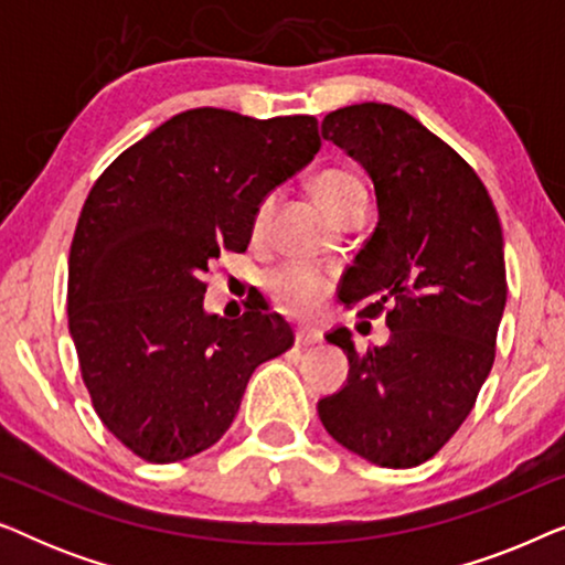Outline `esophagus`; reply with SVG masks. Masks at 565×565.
<instances>
[{
  "mask_svg": "<svg viewBox=\"0 0 565 565\" xmlns=\"http://www.w3.org/2000/svg\"><path fill=\"white\" fill-rule=\"evenodd\" d=\"M296 342L300 347H311V344H319L321 342V334L316 329H308V327H300L296 331Z\"/></svg>",
  "mask_w": 565,
  "mask_h": 565,
  "instance_id": "34e87169",
  "label": "esophagus"
}]
</instances>
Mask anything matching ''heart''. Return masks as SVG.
Returning a JSON list of instances; mask_svg holds the SVG:
<instances>
[{
  "label": "heart",
  "instance_id": "1",
  "mask_svg": "<svg viewBox=\"0 0 565 565\" xmlns=\"http://www.w3.org/2000/svg\"><path fill=\"white\" fill-rule=\"evenodd\" d=\"M311 192L316 203L323 207V213H327L329 218H334L344 205L352 203V200L365 198V188H362V182L352 172H347V169H327V172H321L311 182ZM273 203L275 198L269 195L257 205V211H254V218H252L254 231L265 228L267 215L273 211ZM267 285L269 290H273L275 300L285 308V311L300 313L313 303L316 296H319L323 288H327V280H323L319 269L308 265H288L269 275Z\"/></svg>",
  "mask_w": 565,
  "mask_h": 565
}]
</instances>
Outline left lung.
I'll return each instance as SVG.
<instances>
[{
	"mask_svg": "<svg viewBox=\"0 0 565 565\" xmlns=\"http://www.w3.org/2000/svg\"><path fill=\"white\" fill-rule=\"evenodd\" d=\"M321 134L360 161L377 203L339 300L365 303L370 319L388 303L391 339L360 354L350 329L329 331L350 373L319 416L360 458L414 468L458 431L491 373L507 303L501 223L466 159L398 107H339Z\"/></svg>",
	"mask_w": 565,
	"mask_h": 565,
	"instance_id": "1",
	"label": "left lung"
}]
</instances>
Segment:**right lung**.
<instances>
[{
  "mask_svg": "<svg viewBox=\"0 0 565 565\" xmlns=\"http://www.w3.org/2000/svg\"><path fill=\"white\" fill-rule=\"evenodd\" d=\"M319 149L311 115L195 107L92 188L68 252V331L97 416L138 458L177 462L218 443L254 370L292 344L280 313H207L203 275L249 246L257 205Z\"/></svg>",
  "mask_w": 565,
  "mask_h": 565,
  "instance_id": "add662e5",
  "label": "right lung"
}]
</instances>
